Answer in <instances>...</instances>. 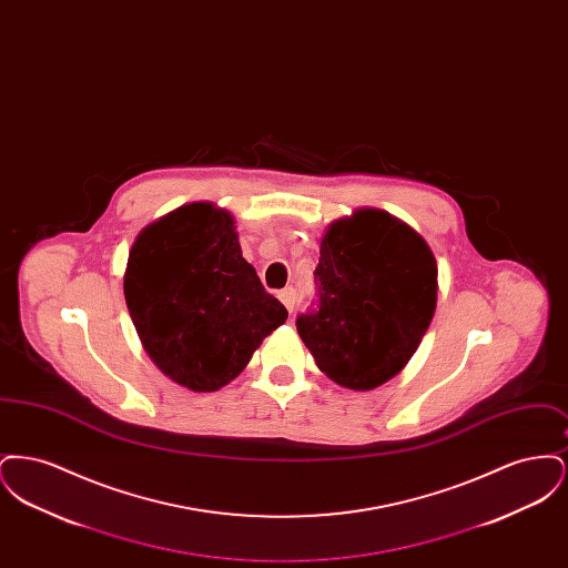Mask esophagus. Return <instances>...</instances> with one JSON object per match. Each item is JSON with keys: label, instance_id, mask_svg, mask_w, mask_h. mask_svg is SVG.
Here are the masks:
<instances>
[{"label": "esophagus", "instance_id": "34e87169", "mask_svg": "<svg viewBox=\"0 0 568 568\" xmlns=\"http://www.w3.org/2000/svg\"><path fill=\"white\" fill-rule=\"evenodd\" d=\"M278 300L285 304V308L290 313H294V304H296V290L294 287H285L283 292H278Z\"/></svg>", "mask_w": 568, "mask_h": 568}]
</instances>
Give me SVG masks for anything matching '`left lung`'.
<instances>
[{
  "instance_id": "8db88e82",
  "label": "left lung",
  "mask_w": 568,
  "mask_h": 568,
  "mask_svg": "<svg viewBox=\"0 0 568 568\" xmlns=\"http://www.w3.org/2000/svg\"><path fill=\"white\" fill-rule=\"evenodd\" d=\"M436 272L430 246L389 213L366 209L332 223L317 294L296 317L320 371L349 389L398 375L433 322Z\"/></svg>"
}]
</instances>
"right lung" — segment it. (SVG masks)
<instances>
[{"label":"right lung","mask_w":568,"mask_h":568,"mask_svg":"<svg viewBox=\"0 0 568 568\" xmlns=\"http://www.w3.org/2000/svg\"><path fill=\"white\" fill-rule=\"evenodd\" d=\"M123 292L144 352L193 392H215L239 377L287 320V308L244 260L232 215L206 202L181 206L140 232Z\"/></svg>","instance_id":"obj_1"}]
</instances>
